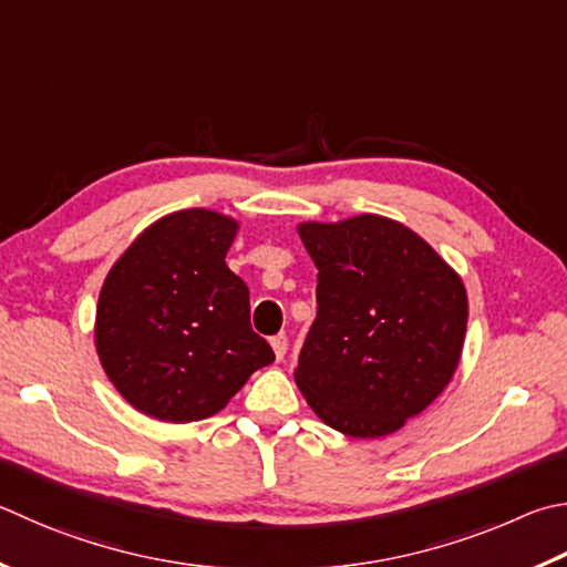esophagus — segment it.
<instances>
[{
    "label": "esophagus",
    "instance_id": "34e87169",
    "mask_svg": "<svg viewBox=\"0 0 567 567\" xmlns=\"http://www.w3.org/2000/svg\"><path fill=\"white\" fill-rule=\"evenodd\" d=\"M270 344H272V352H275V359L277 362H282L285 359V354H287V334H275L272 339H270Z\"/></svg>",
    "mask_w": 567,
    "mask_h": 567
}]
</instances>
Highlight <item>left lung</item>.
<instances>
[{
	"mask_svg": "<svg viewBox=\"0 0 567 567\" xmlns=\"http://www.w3.org/2000/svg\"><path fill=\"white\" fill-rule=\"evenodd\" d=\"M297 233L319 272L295 382L339 434H394L454 379L468 322L461 275L384 215L307 220Z\"/></svg>",
	"mask_w": 567,
	"mask_h": 567,
	"instance_id": "obj_1",
	"label": "left lung"
}]
</instances>
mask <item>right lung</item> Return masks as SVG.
<instances>
[{"instance_id":"obj_1","label":"right lung","mask_w":567,"mask_h":567,"mask_svg":"<svg viewBox=\"0 0 567 567\" xmlns=\"http://www.w3.org/2000/svg\"><path fill=\"white\" fill-rule=\"evenodd\" d=\"M238 230L218 210L168 213L109 270L96 305V354L141 414L168 424L208 419L275 362L250 327L248 285L225 262Z\"/></svg>"}]
</instances>
